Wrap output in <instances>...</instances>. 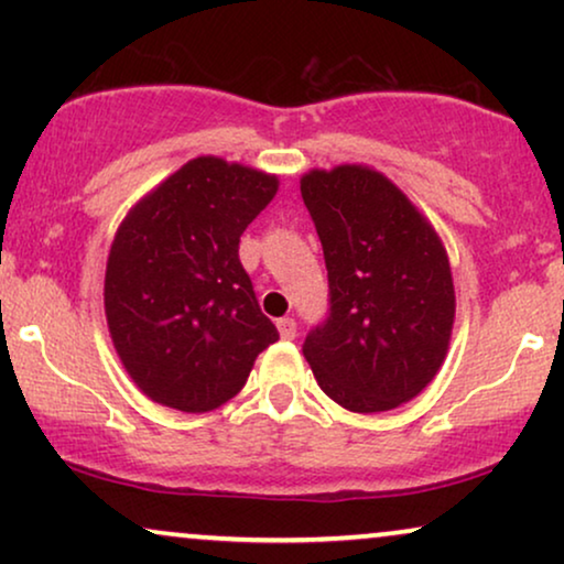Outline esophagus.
<instances>
[{
    "instance_id": "34e87169",
    "label": "esophagus",
    "mask_w": 564,
    "mask_h": 564,
    "mask_svg": "<svg viewBox=\"0 0 564 564\" xmlns=\"http://www.w3.org/2000/svg\"><path fill=\"white\" fill-rule=\"evenodd\" d=\"M276 328H280V336L284 338V341H292V338L297 336L295 318H280V321H276Z\"/></svg>"
}]
</instances>
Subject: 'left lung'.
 Listing matches in <instances>:
<instances>
[{
    "mask_svg": "<svg viewBox=\"0 0 564 564\" xmlns=\"http://www.w3.org/2000/svg\"><path fill=\"white\" fill-rule=\"evenodd\" d=\"M328 269V313L303 351L330 400L380 413L419 395L442 367L454 323L449 259L436 230L367 166L300 182Z\"/></svg>",
    "mask_w": 564,
    "mask_h": 564,
    "instance_id": "left-lung-1",
    "label": "left lung"
}]
</instances>
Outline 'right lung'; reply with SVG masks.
Instances as JSON below:
<instances>
[{
  "label": "right lung",
  "mask_w": 564,
  "mask_h": 564,
  "mask_svg": "<svg viewBox=\"0 0 564 564\" xmlns=\"http://www.w3.org/2000/svg\"><path fill=\"white\" fill-rule=\"evenodd\" d=\"M276 176L199 156L122 220L107 259L105 313L115 349L145 395L184 413L228 403L274 344L238 259Z\"/></svg>",
  "instance_id": "1"
}]
</instances>
